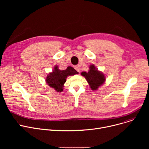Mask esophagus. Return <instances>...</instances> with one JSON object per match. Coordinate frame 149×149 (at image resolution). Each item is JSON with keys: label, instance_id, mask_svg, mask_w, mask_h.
Returning <instances> with one entry per match:
<instances>
[{"label": "esophagus", "instance_id": "34e87169", "mask_svg": "<svg viewBox=\"0 0 149 149\" xmlns=\"http://www.w3.org/2000/svg\"><path fill=\"white\" fill-rule=\"evenodd\" d=\"M74 68H75V69L77 70V72H79L80 73V68L79 66H75L74 67Z\"/></svg>", "mask_w": 149, "mask_h": 149}]
</instances>
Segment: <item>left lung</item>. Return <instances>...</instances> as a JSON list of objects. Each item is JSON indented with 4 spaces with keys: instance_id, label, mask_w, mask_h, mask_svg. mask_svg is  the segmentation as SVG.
<instances>
[{
    "instance_id": "1",
    "label": "left lung",
    "mask_w": 149,
    "mask_h": 149,
    "mask_svg": "<svg viewBox=\"0 0 149 149\" xmlns=\"http://www.w3.org/2000/svg\"><path fill=\"white\" fill-rule=\"evenodd\" d=\"M81 75L85 77L90 88L93 91L97 90L100 86L104 83L106 80L104 74L98 70V69L93 65L89 66L88 72H83L81 73Z\"/></svg>"
}]
</instances>
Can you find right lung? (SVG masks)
Wrapping results in <instances>:
<instances>
[{
	"mask_svg": "<svg viewBox=\"0 0 149 149\" xmlns=\"http://www.w3.org/2000/svg\"><path fill=\"white\" fill-rule=\"evenodd\" d=\"M79 74L75 69L71 66H68L65 70H60L58 66H55L52 72H50L46 78V82L50 87L54 88L57 92L63 91L64 84L67 77Z\"/></svg>",
	"mask_w": 149,
	"mask_h": 149,
	"instance_id": "obj_1",
	"label": "right lung"
}]
</instances>
